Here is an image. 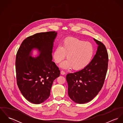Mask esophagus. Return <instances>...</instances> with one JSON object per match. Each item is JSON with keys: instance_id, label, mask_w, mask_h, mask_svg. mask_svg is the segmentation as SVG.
Returning a JSON list of instances; mask_svg holds the SVG:
<instances>
[{"instance_id": "esophagus-1", "label": "esophagus", "mask_w": 123, "mask_h": 123, "mask_svg": "<svg viewBox=\"0 0 123 123\" xmlns=\"http://www.w3.org/2000/svg\"><path fill=\"white\" fill-rule=\"evenodd\" d=\"M61 74L62 75H64V74H65V71H64L63 70H62V71H61Z\"/></svg>"}]
</instances>
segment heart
Masks as SVG:
<instances>
[{
  "label": "heart",
  "instance_id": "heart-1",
  "mask_svg": "<svg viewBox=\"0 0 123 123\" xmlns=\"http://www.w3.org/2000/svg\"><path fill=\"white\" fill-rule=\"evenodd\" d=\"M94 54L92 43L77 38L68 37L64 39L61 45L54 51L53 57L56 63L62 62L67 55V60L61 64L64 69L72 67L74 70H82L91 62Z\"/></svg>",
  "mask_w": 123,
  "mask_h": 123
}]
</instances>
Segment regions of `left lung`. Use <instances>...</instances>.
Wrapping results in <instances>:
<instances>
[{"label":"left lung","mask_w":123,"mask_h":123,"mask_svg":"<svg viewBox=\"0 0 123 123\" xmlns=\"http://www.w3.org/2000/svg\"><path fill=\"white\" fill-rule=\"evenodd\" d=\"M98 45L97 53L87 66L66 75L68 95L78 104L92 100L102 88L106 74L108 56L105 45L94 39Z\"/></svg>","instance_id":"left-lung-1"}]
</instances>
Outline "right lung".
<instances>
[{
  "label": "right lung",
  "mask_w": 123,
  "mask_h": 123,
  "mask_svg": "<svg viewBox=\"0 0 123 123\" xmlns=\"http://www.w3.org/2000/svg\"><path fill=\"white\" fill-rule=\"evenodd\" d=\"M55 31L37 33L22 43L16 59L18 87L23 96L30 102L39 104L50 96L54 80L60 76V71L52 61L53 45L57 35ZM34 49L40 54L31 56Z\"/></svg>",
  "instance_id": "1"
}]
</instances>
